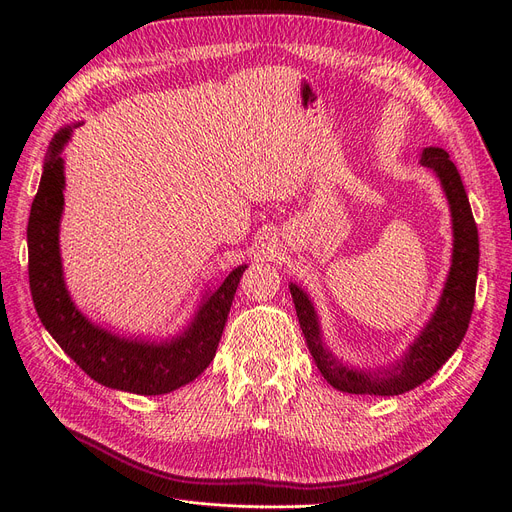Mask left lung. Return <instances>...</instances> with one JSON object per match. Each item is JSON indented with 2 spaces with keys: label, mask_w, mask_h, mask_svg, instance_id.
Instances as JSON below:
<instances>
[{
  "label": "left lung",
  "mask_w": 512,
  "mask_h": 512,
  "mask_svg": "<svg viewBox=\"0 0 512 512\" xmlns=\"http://www.w3.org/2000/svg\"><path fill=\"white\" fill-rule=\"evenodd\" d=\"M421 166L434 170L446 193L452 215V265L442 290L440 303L421 334L402 359L388 367L357 369L336 359L321 340L319 317L309 294L290 282V294L309 353L330 386L348 394L396 396L421 386L459 348L475 305V282L479 265V236L459 170L440 147H427L421 153Z\"/></svg>",
  "instance_id": "obj_1"
}]
</instances>
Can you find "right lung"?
Returning <instances> with one entry per match:
<instances>
[{"mask_svg":"<svg viewBox=\"0 0 512 512\" xmlns=\"http://www.w3.org/2000/svg\"><path fill=\"white\" fill-rule=\"evenodd\" d=\"M74 126L62 128L49 145L26 230L29 282L37 315L62 351L97 384L143 396L168 394L193 382L213 361L247 265H238L218 288L207 292L191 326L176 338L161 342L122 338L95 326L72 303L60 257L62 149L70 141Z\"/></svg>","mask_w":512,"mask_h":512,"instance_id":"1","label":"right lung"}]
</instances>
